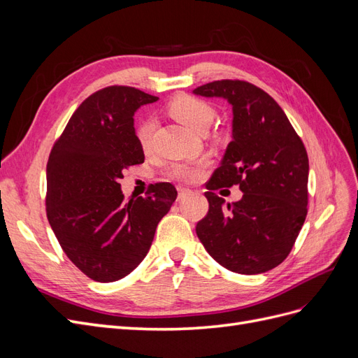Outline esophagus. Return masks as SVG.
<instances>
[{"label":"esophagus","mask_w":358,"mask_h":358,"mask_svg":"<svg viewBox=\"0 0 358 358\" xmlns=\"http://www.w3.org/2000/svg\"><path fill=\"white\" fill-rule=\"evenodd\" d=\"M189 192H191V189H188L185 187H178V200L185 199Z\"/></svg>","instance_id":"obj_1"}]
</instances>
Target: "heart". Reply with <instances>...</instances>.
I'll return each mask as SVG.
<instances>
[{"label": "heart", "instance_id": "heart-1", "mask_svg": "<svg viewBox=\"0 0 358 358\" xmlns=\"http://www.w3.org/2000/svg\"><path fill=\"white\" fill-rule=\"evenodd\" d=\"M169 115L176 119L178 122L185 125L191 131L197 134H204L215 119V109L201 99L191 95H180L171 100L167 106ZM155 122L154 119H145L136 128V137L138 145L143 150L150 148L152 142ZM208 164V161L199 162H176L169 169V176L179 182H194L201 176V170Z\"/></svg>", "mask_w": 358, "mask_h": 358}]
</instances>
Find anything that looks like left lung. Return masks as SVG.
I'll use <instances>...</instances> for the list:
<instances>
[{
	"label": "left lung",
	"mask_w": 358,
	"mask_h": 358,
	"mask_svg": "<svg viewBox=\"0 0 358 358\" xmlns=\"http://www.w3.org/2000/svg\"><path fill=\"white\" fill-rule=\"evenodd\" d=\"M192 92L224 99L233 109V140L206 183L209 212L197 224V236L225 268L264 273L288 257L306 220V149L279 104L252 83L216 80ZM233 185L244 196L224 205L214 191Z\"/></svg>",
	"instance_id": "obj_1"
}]
</instances>
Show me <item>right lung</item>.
Wrapping results in <instances>:
<instances>
[{"instance_id":"1","label":"right lung","mask_w":358,"mask_h":358,"mask_svg":"<svg viewBox=\"0 0 358 358\" xmlns=\"http://www.w3.org/2000/svg\"><path fill=\"white\" fill-rule=\"evenodd\" d=\"M158 96L129 86H109L73 113L49 155L46 213L62 251L96 282H113L142 263L157 225L178 197L169 182L146 197L124 201L119 179L145 154L134 113Z\"/></svg>"}]
</instances>
